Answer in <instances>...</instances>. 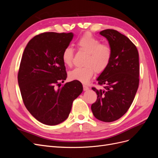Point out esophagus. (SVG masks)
I'll return each instance as SVG.
<instances>
[{"instance_id":"esophagus-1","label":"esophagus","mask_w":158,"mask_h":158,"mask_svg":"<svg viewBox=\"0 0 158 158\" xmlns=\"http://www.w3.org/2000/svg\"><path fill=\"white\" fill-rule=\"evenodd\" d=\"M83 89L84 91H87L89 89V88H88V86H87L86 85H83Z\"/></svg>"}]
</instances>
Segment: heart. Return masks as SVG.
<instances>
[{
  "label": "heart",
  "instance_id": "1",
  "mask_svg": "<svg viewBox=\"0 0 158 158\" xmlns=\"http://www.w3.org/2000/svg\"><path fill=\"white\" fill-rule=\"evenodd\" d=\"M79 49L86 54L82 68H76L69 73V77L72 80L87 83L92 77L95 71L102 73L107 69L111 59L112 51L109 45L101 44L100 41L90 33L84 35L77 43ZM73 49L66 47L63 52V63L71 66L73 63Z\"/></svg>",
  "mask_w": 158,
  "mask_h": 158
}]
</instances>
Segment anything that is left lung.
<instances>
[{"label": "left lung", "mask_w": 158, "mask_h": 158, "mask_svg": "<svg viewBox=\"0 0 158 158\" xmlns=\"http://www.w3.org/2000/svg\"><path fill=\"white\" fill-rule=\"evenodd\" d=\"M99 34L107 40L112 51L107 69L97 78L103 89H92L98 95L91 106L94 117L103 122H113L125 114L135 99L139 85V55L136 47L114 30H105Z\"/></svg>", "instance_id": "obj_1"}]
</instances>
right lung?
<instances>
[{
    "instance_id": "right-lung-1",
    "label": "right lung",
    "mask_w": 158,
    "mask_h": 158,
    "mask_svg": "<svg viewBox=\"0 0 158 158\" xmlns=\"http://www.w3.org/2000/svg\"><path fill=\"white\" fill-rule=\"evenodd\" d=\"M73 36L72 32L43 33L33 37L23 52L18 74L23 102L31 115L47 125L64 121L83 91L76 80L60 88L67 77L62 55Z\"/></svg>"
}]
</instances>
